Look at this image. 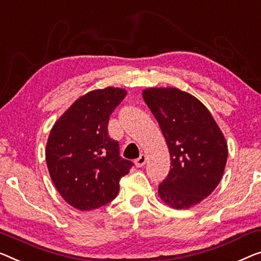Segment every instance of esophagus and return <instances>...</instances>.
Returning <instances> with one entry per match:
<instances>
[{"instance_id":"34e87169","label":"esophagus","mask_w":261,"mask_h":261,"mask_svg":"<svg viewBox=\"0 0 261 261\" xmlns=\"http://www.w3.org/2000/svg\"><path fill=\"white\" fill-rule=\"evenodd\" d=\"M136 166H137V168H142L143 165H145V163H146V157H145V154H141L139 155V157L136 159Z\"/></svg>"}]
</instances>
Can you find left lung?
I'll list each match as a JSON object with an SVG mask.
<instances>
[{
  "mask_svg": "<svg viewBox=\"0 0 261 261\" xmlns=\"http://www.w3.org/2000/svg\"><path fill=\"white\" fill-rule=\"evenodd\" d=\"M143 98L168 144L171 169L158 186L174 208H189L213 192L223 177L227 144L200 100L176 88H150Z\"/></svg>",
  "mask_w": 261,
  "mask_h": 261,
  "instance_id": "1",
  "label": "left lung"
}]
</instances>
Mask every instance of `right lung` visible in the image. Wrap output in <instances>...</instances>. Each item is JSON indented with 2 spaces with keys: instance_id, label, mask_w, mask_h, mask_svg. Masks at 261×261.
Masks as SVG:
<instances>
[{
  "instance_id": "obj_1",
  "label": "right lung",
  "mask_w": 261,
  "mask_h": 261,
  "mask_svg": "<svg viewBox=\"0 0 261 261\" xmlns=\"http://www.w3.org/2000/svg\"><path fill=\"white\" fill-rule=\"evenodd\" d=\"M126 96L124 89L93 90L76 100L50 131L45 161L54 185L72 207L90 211L107 205L119 191L120 178L134 166L119 155L108 124Z\"/></svg>"
}]
</instances>
